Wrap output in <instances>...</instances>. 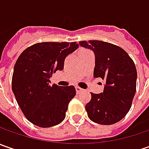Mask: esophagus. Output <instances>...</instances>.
<instances>
[{
  "mask_svg": "<svg viewBox=\"0 0 149 149\" xmlns=\"http://www.w3.org/2000/svg\"><path fill=\"white\" fill-rule=\"evenodd\" d=\"M75 89H76V93H77V94H80V93L84 90L83 89L79 88V86H75Z\"/></svg>",
  "mask_w": 149,
  "mask_h": 149,
  "instance_id": "esophagus-1",
  "label": "esophagus"
}]
</instances>
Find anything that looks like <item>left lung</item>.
<instances>
[{"label": "left lung", "instance_id": "1", "mask_svg": "<svg viewBox=\"0 0 149 149\" xmlns=\"http://www.w3.org/2000/svg\"><path fill=\"white\" fill-rule=\"evenodd\" d=\"M79 45L91 49L95 56L94 77L105 84L100 94L91 93L85 105L93 122L110 125L120 121L129 111L136 92L137 70L128 53L115 45L100 41H79Z\"/></svg>", "mask_w": 149, "mask_h": 149}]
</instances>
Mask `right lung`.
<instances>
[{
    "label": "right lung",
    "mask_w": 149,
    "mask_h": 149,
    "mask_svg": "<svg viewBox=\"0 0 149 149\" xmlns=\"http://www.w3.org/2000/svg\"><path fill=\"white\" fill-rule=\"evenodd\" d=\"M76 42H42L18 57L12 76V91L26 118L40 128L60 123L76 91L73 85H50L53 73L63 70L66 56L78 49Z\"/></svg>",
    "instance_id": "1"
}]
</instances>
